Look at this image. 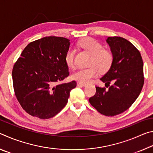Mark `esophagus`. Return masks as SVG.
Returning <instances> with one entry per match:
<instances>
[{"label": "esophagus", "instance_id": "1", "mask_svg": "<svg viewBox=\"0 0 153 153\" xmlns=\"http://www.w3.org/2000/svg\"><path fill=\"white\" fill-rule=\"evenodd\" d=\"M77 86H86V84H84V83H82V82H77Z\"/></svg>", "mask_w": 153, "mask_h": 153}]
</instances>
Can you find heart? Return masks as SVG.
I'll return each instance as SVG.
<instances>
[{"label": "heart", "instance_id": "obj_1", "mask_svg": "<svg viewBox=\"0 0 153 153\" xmlns=\"http://www.w3.org/2000/svg\"><path fill=\"white\" fill-rule=\"evenodd\" d=\"M79 46L92 55L89 64L91 67L79 69L74 72L72 75L73 79L82 83H88L98 76L99 71L105 72L110 68L113 59V55L110 51L105 50L104 46L101 43L94 38H87L80 41ZM75 56L76 51L74 49L70 48L67 51L65 62L71 68H74L76 65Z\"/></svg>", "mask_w": 153, "mask_h": 153}]
</instances>
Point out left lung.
I'll return each mask as SVG.
<instances>
[{"mask_svg":"<svg viewBox=\"0 0 153 153\" xmlns=\"http://www.w3.org/2000/svg\"><path fill=\"white\" fill-rule=\"evenodd\" d=\"M106 41L113 56L110 69L100 79L106 88L96 86L97 92L89 102L102 115L115 116L130 107L140 94L143 61L139 51L125 38L114 36Z\"/></svg>","mask_w":153,"mask_h":153,"instance_id":"1","label":"left lung"}]
</instances>
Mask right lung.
Returning <instances> with one entry per match:
<instances>
[{"label":"right lung","instance_id":"obj_1","mask_svg":"<svg viewBox=\"0 0 153 153\" xmlns=\"http://www.w3.org/2000/svg\"><path fill=\"white\" fill-rule=\"evenodd\" d=\"M69 40L48 36L28 44L12 71L13 88L22 108L33 117L49 119L63 109L76 82L59 84L69 75L65 55Z\"/></svg>","mask_w":153,"mask_h":153}]
</instances>
